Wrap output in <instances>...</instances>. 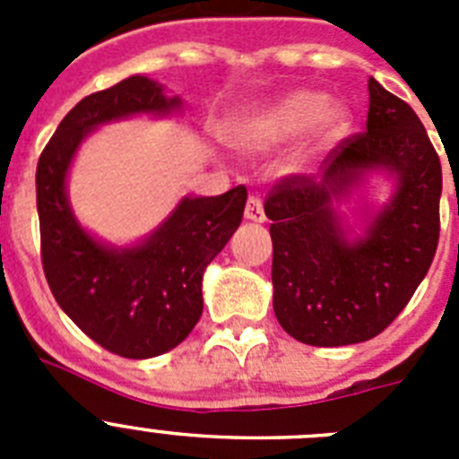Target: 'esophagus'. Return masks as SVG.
<instances>
[{"instance_id":"34e87169","label":"esophagus","mask_w":459,"mask_h":459,"mask_svg":"<svg viewBox=\"0 0 459 459\" xmlns=\"http://www.w3.org/2000/svg\"><path fill=\"white\" fill-rule=\"evenodd\" d=\"M246 218H248L250 222H264L266 216H264V204H262V200L259 197H248V204H246Z\"/></svg>"}]
</instances>
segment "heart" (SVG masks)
I'll use <instances>...</instances> for the list:
<instances>
[{
  "label": "heart",
  "mask_w": 459,
  "mask_h": 459,
  "mask_svg": "<svg viewBox=\"0 0 459 459\" xmlns=\"http://www.w3.org/2000/svg\"><path fill=\"white\" fill-rule=\"evenodd\" d=\"M350 128V112L338 103H328V96L312 89H296L271 103L257 105L234 117L225 126V137L241 152H269L301 133L310 137L299 152V163L326 152Z\"/></svg>",
  "instance_id": "heart-1"
}]
</instances>
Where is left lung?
I'll use <instances>...</instances> for the list:
<instances>
[{"label":"left lung","mask_w":459,"mask_h":459,"mask_svg":"<svg viewBox=\"0 0 459 459\" xmlns=\"http://www.w3.org/2000/svg\"><path fill=\"white\" fill-rule=\"evenodd\" d=\"M366 131L324 160L322 179L291 174L264 202L273 241V310L291 338L312 347L379 335L404 310L439 243L441 163L423 124L375 78ZM396 179L394 197L359 239L333 204L368 171Z\"/></svg>","instance_id":"obj_1"}]
</instances>
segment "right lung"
Wrapping results in <instances>:
<instances>
[{"label":"right lung","mask_w":459,"mask_h":459,"mask_svg":"<svg viewBox=\"0 0 459 459\" xmlns=\"http://www.w3.org/2000/svg\"><path fill=\"white\" fill-rule=\"evenodd\" d=\"M179 96L131 75L89 93L56 126L36 168L40 259L52 296L84 333L124 359H152L184 342L202 317V275L241 225L243 186L184 197L144 241L115 248L93 238L68 204L66 177L80 144L108 121L172 115Z\"/></svg>","instance_id":"add662e5"}]
</instances>
